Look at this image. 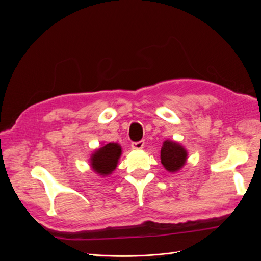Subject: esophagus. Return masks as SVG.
<instances>
[{
    "label": "esophagus",
    "mask_w": 261,
    "mask_h": 261,
    "mask_svg": "<svg viewBox=\"0 0 261 261\" xmlns=\"http://www.w3.org/2000/svg\"><path fill=\"white\" fill-rule=\"evenodd\" d=\"M145 145V140H139V141H134L132 143V148L133 149H141Z\"/></svg>",
    "instance_id": "obj_1"
}]
</instances>
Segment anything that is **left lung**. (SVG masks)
Segmentation results:
<instances>
[{"instance_id":"obj_1","label":"left lung","mask_w":261,"mask_h":261,"mask_svg":"<svg viewBox=\"0 0 261 261\" xmlns=\"http://www.w3.org/2000/svg\"><path fill=\"white\" fill-rule=\"evenodd\" d=\"M186 150L175 141L165 140L161 148V163L170 172L178 171L185 164Z\"/></svg>"}]
</instances>
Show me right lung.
Wrapping results in <instances>:
<instances>
[{
    "instance_id": "add662e5",
    "label": "right lung",
    "mask_w": 261,
    "mask_h": 261,
    "mask_svg": "<svg viewBox=\"0 0 261 261\" xmlns=\"http://www.w3.org/2000/svg\"><path fill=\"white\" fill-rule=\"evenodd\" d=\"M122 153V149L117 144L110 143L97 150L91 156V167L100 175H108L114 171Z\"/></svg>"
}]
</instances>
